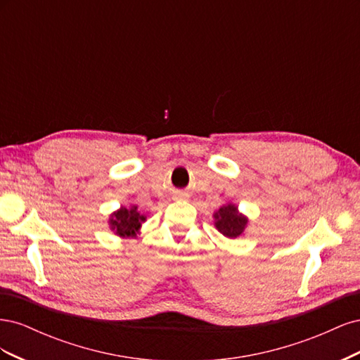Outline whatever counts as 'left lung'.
<instances>
[{
	"label": "left lung",
	"instance_id": "left-lung-1",
	"mask_svg": "<svg viewBox=\"0 0 360 360\" xmlns=\"http://www.w3.org/2000/svg\"><path fill=\"white\" fill-rule=\"evenodd\" d=\"M213 224L217 231L226 238H237L245 236L249 217L238 210V205L226 201L213 213Z\"/></svg>",
	"mask_w": 360,
	"mask_h": 360
}]
</instances>
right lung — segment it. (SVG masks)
<instances>
[{
	"mask_svg": "<svg viewBox=\"0 0 360 360\" xmlns=\"http://www.w3.org/2000/svg\"><path fill=\"white\" fill-rule=\"evenodd\" d=\"M147 221V216L138 210V205H120V209L112 212L108 219L110 230L122 238H135L141 233V226Z\"/></svg>",
	"mask_w": 360,
	"mask_h": 360,
	"instance_id": "1",
	"label": "right lung"
}]
</instances>
